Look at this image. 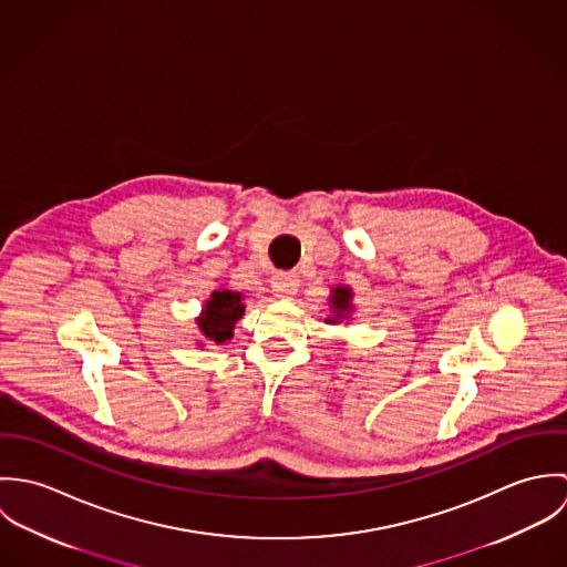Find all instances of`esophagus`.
Masks as SVG:
<instances>
[{
	"mask_svg": "<svg viewBox=\"0 0 567 567\" xmlns=\"http://www.w3.org/2000/svg\"><path fill=\"white\" fill-rule=\"evenodd\" d=\"M270 286H272L275 297L288 299V297H292V295L297 292V288H299V277H297L295 272H277V275H272Z\"/></svg>",
	"mask_w": 567,
	"mask_h": 567,
	"instance_id": "obj_1",
	"label": "esophagus"
}]
</instances>
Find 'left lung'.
<instances>
[{
  "mask_svg": "<svg viewBox=\"0 0 567 567\" xmlns=\"http://www.w3.org/2000/svg\"><path fill=\"white\" fill-rule=\"evenodd\" d=\"M349 299H351V290H349V288H336V290H333L331 306H333V312H336L338 319L344 317V312L349 310ZM331 323H336V319H333Z\"/></svg>",
  "mask_w": 567,
  "mask_h": 567,
  "instance_id": "1",
  "label": "left lung"
}]
</instances>
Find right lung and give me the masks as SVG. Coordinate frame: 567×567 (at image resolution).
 I'll return each instance as SVG.
<instances>
[{
    "label": "right lung",
    "instance_id": "add662e5",
    "mask_svg": "<svg viewBox=\"0 0 567 567\" xmlns=\"http://www.w3.org/2000/svg\"><path fill=\"white\" fill-rule=\"evenodd\" d=\"M243 315L244 306L240 292L216 290L205 306L203 319H198V327L209 340L220 344L234 336L231 329Z\"/></svg>",
    "mask_w": 567,
    "mask_h": 567
}]
</instances>
